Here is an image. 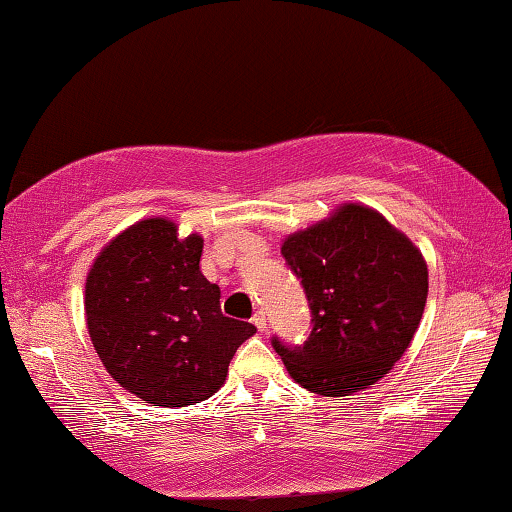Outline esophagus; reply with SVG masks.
<instances>
[{"instance_id": "34e87169", "label": "esophagus", "mask_w": 512, "mask_h": 512, "mask_svg": "<svg viewBox=\"0 0 512 512\" xmlns=\"http://www.w3.org/2000/svg\"><path fill=\"white\" fill-rule=\"evenodd\" d=\"M253 324L257 326L259 331H266V312L264 310H257L253 315Z\"/></svg>"}]
</instances>
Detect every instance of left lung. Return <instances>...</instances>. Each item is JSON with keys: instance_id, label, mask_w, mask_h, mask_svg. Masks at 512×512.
I'll return each instance as SVG.
<instances>
[{"instance_id": "left-lung-1", "label": "left lung", "mask_w": 512, "mask_h": 512, "mask_svg": "<svg viewBox=\"0 0 512 512\" xmlns=\"http://www.w3.org/2000/svg\"><path fill=\"white\" fill-rule=\"evenodd\" d=\"M282 257L312 315L303 345L271 340L296 384L342 398L388 375L425 310L421 250L375 209L342 204L331 218L287 236Z\"/></svg>"}]
</instances>
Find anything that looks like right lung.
<instances>
[{
    "instance_id": "1",
    "label": "right lung",
    "mask_w": 512,
    "mask_h": 512,
    "mask_svg": "<svg viewBox=\"0 0 512 512\" xmlns=\"http://www.w3.org/2000/svg\"><path fill=\"white\" fill-rule=\"evenodd\" d=\"M202 236L147 218L101 250L85 285L89 338L105 370L154 407H186L223 386L241 342L257 329L220 310L200 271Z\"/></svg>"
}]
</instances>
